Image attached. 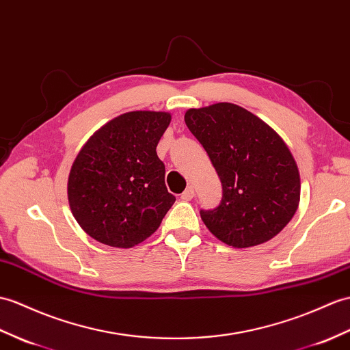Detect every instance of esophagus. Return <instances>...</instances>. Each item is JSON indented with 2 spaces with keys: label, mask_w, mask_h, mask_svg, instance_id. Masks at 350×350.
I'll return each mask as SVG.
<instances>
[{
  "label": "esophagus",
  "mask_w": 350,
  "mask_h": 350,
  "mask_svg": "<svg viewBox=\"0 0 350 350\" xmlns=\"http://www.w3.org/2000/svg\"><path fill=\"white\" fill-rule=\"evenodd\" d=\"M193 195H195L193 188H188V189H186V191L180 195V198H182L183 201H191V200L193 198Z\"/></svg>",
  "instance_id": "obj_1"
}]
</instances>
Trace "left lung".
<instances>
[{"instance_id":"1","label":"left lung","mask_w":350,"mask_h":350,"mask_svg":"<svg viewBox=\"0 0 350 350\" xmlns=\"http://www.w3.org/2000/svg\"><path fill=\"white\" fill-rule=\"evenodd\" d=\"M185 122L222 182L221 204L201 210L208 231L235 249L275 237L294 217L301 193L298 165L283 138L232 103L189 109Z\"/></svg>"}]
</instances>
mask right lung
Returning <instances> with one entry per match:
<instances>
[{
  "label": "right lung",
  "instance_id": "obj_1",
  "mask_svg": "<svg viewBox=\"0 0 350 350\" xmlns=\"http://www.w3.org/2000/svg\"><path fill=\"white\" fill-rule=\"evenodd\" d=\"M172 113L135 110L109 120L72 162L67 193L82 230L111 247L129 249L155 232L174 204L157 146Z\"/></svg>",
  "mask_w": 350,
  "mask_h": 350
}]
</instances>
